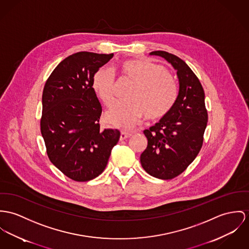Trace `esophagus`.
<instances>
[{"label": "esophagus", "mask_w": 249, "mask_h": 249, "mask_svg": "<svg viewBox=\"0 0 249 249\" xmlns=\"http://www.w3.org/2000/svg\"><path fill=\"white\" fill-rule=\"evenodd\" d=\"M131 135H132V134L129 133V132L121 131V132H120V140H124V139H126V138H129Z\"/></svg>", "instance_id": "34e87169"}]
</instances>
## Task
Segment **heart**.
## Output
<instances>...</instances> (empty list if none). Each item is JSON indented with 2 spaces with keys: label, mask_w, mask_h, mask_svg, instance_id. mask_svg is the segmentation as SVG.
<instances>
[{
  "label": "heart",
  "mask_w": 249,
  "mask_h": 249,
  "mask_svg": "<svg viewBox=\"0 0 249 249\" xmlns=\"http://www.w3.org/2000/svg\"><path fill=\"white\" fill-rule=\"evenodd\" d=\"M120 77L129 78L134 84L125 100L116 102L108 112V120L117 127L131 128L144 115L158 119L167 115L178 96V85L172 74L149 58L126 59L114 68ZM96 96L107 107L115 98V74L101 67L92 79Z\"/></svg>",
  "instance_id": "obj_1"
}]
</instances>
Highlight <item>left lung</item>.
<instances>
[{
	"instance_id": "1",
	"label": "left lung",
	"mask_w": 249,
	"mask_h": 249,
	"mask_svg": "<svg viewBox=\"0 0 249 249\" xmlns=\"http://www.w3.org/2000/svg\"><path fill=\"white\" fill-rule=\"evenodd\" d=\"M150 55L164 57L174 67L179 93L171 111L144 131L148 146L140 162L150 175L169 180L184 172L200 152L208 111L202 84L183 59L166 51H153Z\"/></svg>"
}]
</instances>
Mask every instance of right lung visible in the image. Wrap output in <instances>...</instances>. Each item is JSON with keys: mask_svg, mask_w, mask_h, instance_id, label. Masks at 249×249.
I'll return each mask as SVG.
<instances>
[{"mask_svg": "<svg viewBox=\"0 0 249 249\" xmlns=\"http://www.w3.org/2000/svg\"><path fill=\"white\" fill-rule=\"evenodd\" d=\"M114 54L77 52L64 58L45 82L40 133L54 166L86 182L105 170L120 132L100 129L101 105L92 87L96 71Z\"/></svg>", "mask_w": 249, "mask_h": 249, "instance_id": "1", "label": "right lung"}]
</instances>
